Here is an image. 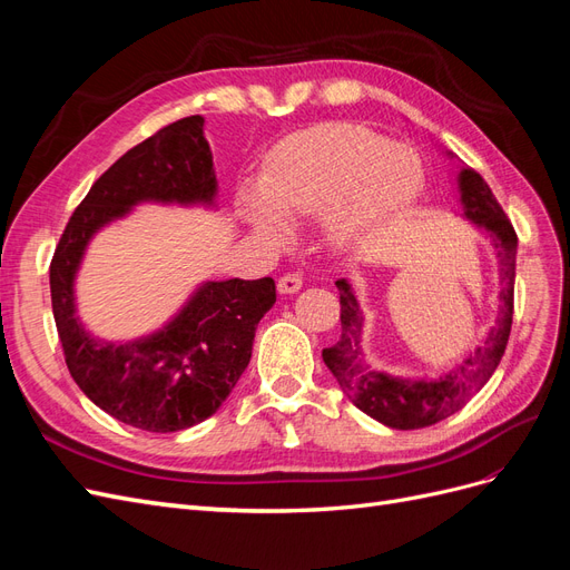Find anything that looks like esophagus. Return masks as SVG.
Here are the masks:
<instances>
[{"label":"esophagus","instance_id":"1","mask_svg":"<svg viewBox=\"0 0 570 570\" xmlns=\"http://www.w3.org/2000/svg\"><path fill=\"white\" fill-rule=\"evenodd\" d=\"M302 285H304L302 275L295 273V271H289V273H285V275H281V278H278V292H281V295H295V292L302 289Z\"/></svg>","mask_w":570,"mask_h":570}]
</instances>
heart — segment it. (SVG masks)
Segmentation results:
<instances>
[{
    "mask_svg": "<svg viewBox=\"0 0 570 570\" xmlns=\"http://www.w3.org/2000/svg\"><path fill=\"white\" fill-rule=\"evenodd\" d=\"M423 183V161L411 147L358 126H325L275 149L262 187H239L237 209L273 245L289 235L285 218L323 214L327 243L354 249L406 212Z\"/></svg>",
    "mask_w": 570,
    "mask_h": 570,
    "instance_id": "heart-1",
    "label": "heart"
}]
</instances>
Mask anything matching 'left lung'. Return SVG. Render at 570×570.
Masks as SVG:
<instances>
[{"label":"left lung","instance_id":"left-lung-1","mask_svg":"<svg viewBox=\"0 0 570 570\" xmlns=\"http://www.w3.org/2000/svg\"><path fill=\"white\" fill-rule=\"evenodd\" d=\"M461 202L465 216L478 228H485L499 252V266H502V312L497 325L485 340V347H478L463 364L435 377V381H404L381 371H373L361 356V327L364 316L347 281H335L340 289V321L342 337L333 347L323 350L325 366L333 371L340 387L350 394V400L368 413L371 419L396 430H416L435 425L438 421L452 416L454 411L465 406V402L485 385L499 361L504 356L507 342L513 323V281H515V247L519 237L507 218L504 209L492 195L490 185L482 180L473 168H463L459 176Z\"/></svg>","mask_w":570,"mask_h":570}]
</instances>
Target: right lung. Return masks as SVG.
<instances>
[{"mask_svg":"<svg viewBox=\"0 0 570 570\" xmlns=\"http://www.w3.org/2000/svg\"><path fill=\"white\" fill-rule=\"evenodd\" d=\"M216 174L204 118L187 116L135 145L68 218L49 264L51 312L78 387L116 421L178 433L209 419L245 373L258 321L275 304L273 278L206 283L161 333L97 342L76 318L73 278L90 237L137 202H212Z\"/></svg>","mask_w":570,"mask_h":570,"instance_id":"right-lung-1","label":"right lung"}]
</instances>
